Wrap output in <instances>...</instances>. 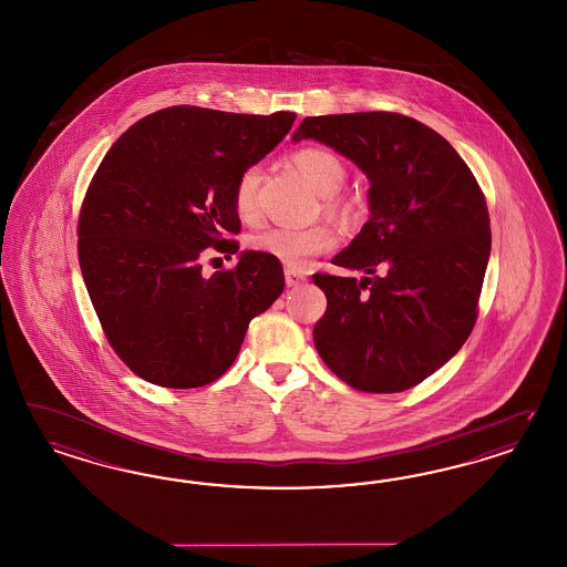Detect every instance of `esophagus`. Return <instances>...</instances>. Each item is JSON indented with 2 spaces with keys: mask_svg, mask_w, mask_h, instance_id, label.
<instances>
[{
  "mask_svg": "<svg viewBox=\"0 0 567 567\" xmlns=\"http://www.w3.org/2000/svg\"><path fill=\"white\" fill-rule=\"evenodd\" d=\"M305 279H307V275L300 274V271H296V269H290V267H286V286H288V288L300 286Z\"/></svg>",
  "mask_w": 567,
  "mask_h": 567,
  "instance_id": "1",
  "label": "esophagus"
}]
</instances>
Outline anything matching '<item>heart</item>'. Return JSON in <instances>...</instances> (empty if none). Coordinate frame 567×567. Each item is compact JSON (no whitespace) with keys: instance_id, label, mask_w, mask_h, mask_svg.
<instances>
[{"instance_id":"obj_1","label":"heart","mask_w":567,"mask_h":567,"mask_svg":"<svg viewBox=\"0 0 567 567\" xmlns=\"http://www.w3.org/2000/svg\"><path fill=\"white\" fill-rule=\"evenodd\" d=\"M292 165L312 189L326 196L323 208L331 219L348 223L357 217L359 200L342 192L348 168L344 158L323 146H305L292 154ZM262 173L258 166H248L239 173L234 185V208L244 223L258 219V187ZM338 244V234L329 225L312 227H271L250 239V246L260 255L274 256L293 269H305L312 256L326 255Z\"/></svg>"}]
</instances>
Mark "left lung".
Here are the masks:
<instances>
[{"label": "left lung", "mask_w": 567, "mask_h": 567, "mask_svg": "<svg viewBox=\"0 0 567 567\" xmlns=\"http://www.w3.org/2000/svg\"><path fill=\"white\" fill-rule=\"evenodd\" d=\"M300 140L333 147L371 182V219L331 260L365 277L312 275L328 298L312 329L317 352L363 392L421 384L477 319L493 238L474 173L434 128L396 112L309 116Z\"/></svg>", "instance_id": "left-lung-1"}]
</instances>
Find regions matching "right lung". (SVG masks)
<instances>
[{
    "instance_id": "1",
    "label": "right lung",
    "mask_w": 567,
    "mask_h": 567,
    "mask_svg": "<svg viewBox=\"0 0 567 567\" xmlns=\"http://www.w3.org/2000/svg\"><path fill=\"white\" fill-rule=\"evenodd\" d=\"M198 106L158 110L112 144L79 215V265L110 347L150 384L200 388L234 365L248 323L284 292L279 260L244 252L202 275L206 248L239 250V173L292 128Z\"/></svg>"
}]
</instances>
